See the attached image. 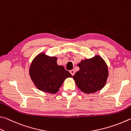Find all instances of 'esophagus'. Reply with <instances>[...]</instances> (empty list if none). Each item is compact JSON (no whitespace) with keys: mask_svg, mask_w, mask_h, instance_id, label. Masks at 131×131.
Instances as JSON below:
<instances>
[{"mask_svg":"<svg viewBox=\"0 0 131 131\" xmlns=\"http://www.w3.org/2000/svg\"><path fill=\"white\" fill-rule=\"evenodd\" d=\"M70 73L71 74H72L73 76L75 74V70H70Z\"/></svg>","mask_w":131,"mask_h":131,"instance_id":"esophagus-1","label":"esophagus"}]
</instances>
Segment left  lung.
<instances>
[{"label": "left lung", "instance_id": "8db88e82", "mask_svg": "<svg viewBox=\"0 0 131 131\" xmlns=\"http://www.w3.org/2000/svg\"><path fill=\"white\" fill-rule=\"evenodd\" d=\"M77 66L80 70L73 75L78 88L86 93L101 90L105 86L108 76L107 65L100 56L81 61Z\"/></svg>", "mask_w": 131, "mask_h": 131}]
</instances>
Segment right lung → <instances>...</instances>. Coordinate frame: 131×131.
I'll use <instances>...</instances> for the list:
<instances>
[{
	"label": "right lung",
	"instance_id": "add662e5",
	"mask_svg": "<svg viewBox=\"0 0 131 131\" xmlns=\"http://www.w3.org/2000/svg\"><path fill=\"white\" fill-rule=\"evenodd\" d=\"M56 57L40 54L31 64L30 77L38 89L50 93H56L66 78L72 77L63 66H59Z\"/></svg>",
	"mask_w": 131,
	"mask_h": 131
}]
</instances>
